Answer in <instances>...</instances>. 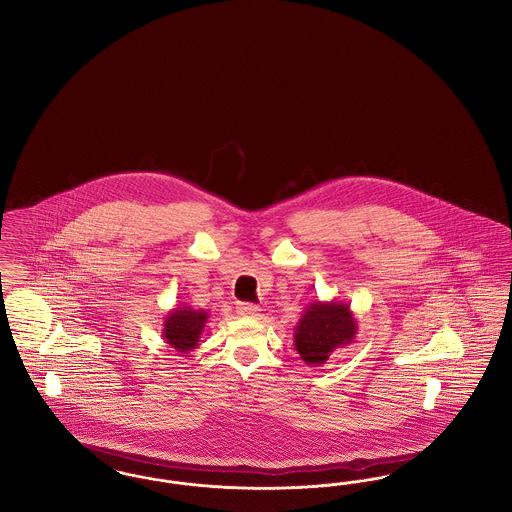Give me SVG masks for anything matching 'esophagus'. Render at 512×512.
Segmentation results:
<instances>
[{
	"instance_id": "obj_1",
	"label": "esophagus",
	"mask_w": 512,
	"mask_h": 512,
	"mask_svg": "<svg viewBox=\"0 0 512 512\" xmlns=\"http://www.w3.org/2000/svg\"><path fill=\"white\" fill-rule=\"evenodd\" d=\"M259 307L257 305H249V303H240L238 305V313L242 315V317H257L259 315Z\"/></svg>"
}]
</instances>
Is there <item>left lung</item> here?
<instances>
[{"label": "left lung", "instance_id": "1", "mask_svg": "<svg viewBox=\"0 0 512 512\" xmlns=\"http://www.w3.org/2000/svg\"><path fill=\"white\" fill-rule=\"evenodd\" d=\"M357 318L349 303L315 301L305 307L293 332V345L307 366L324 365L330 355L353 343L357 336Z\"/></svg>", "mask_w": 512, "mask_h": 512}]
</instances>
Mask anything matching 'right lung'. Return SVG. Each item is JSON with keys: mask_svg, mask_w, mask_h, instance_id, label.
<instances>
[{"mask_svg": "<svg viewBox=\"0 0 512 512\" xmlns=\"http://www.w3.org/2000/svg\"><path fill=\"white\" fill-rule=\"evenodd\" d=\"M209 313L205 309H192L190 305L174 307L163 322V340L178 353H190L199 345Z\"/></svg>", "mask_w": 512, "mask_h": 512, "instance_id": "right-lung-1", "label": "right lung"}]
</instances>
